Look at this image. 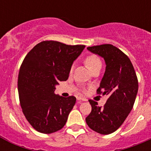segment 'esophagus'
Masks as SVG:
<instances>
[{
	"instance_id": "obj_1",
	"label": "esophagus",
	"mask_w": 151,
	"mask_h": 151,
	"mask_svg": "<svg viewBox=\"0 0 151 151\" xmlns=\"http://www.w3.org/2000/svg\"><path fill=\"white\" fill-rule=\"evenodd\" d=\"M78 100L79 101H86V99H85V98H82V97H78Z\"/></svg>"
}]
</instances>
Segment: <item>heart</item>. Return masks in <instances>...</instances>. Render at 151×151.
I'll return each mask as SVG.
<instances>
[{
	"label": "heart",
	"instance_id": "heart-1",
	"mask_svg": "<svg viewBox=\"0 0 151 151\" xmlns=\"http://www.w3.org/2000/svg\"><path fill=\"white\" fill-rule=\"evenodd\" d=\"M85 63L90 68V69L92 72L94 71V69L101 67V66H102V62H101V59L96 54H88V55L85 57ZM73 68H74V66L72 65L70 69H69V73H73Z\"/></svg>",
	"mask_w": 151,
	"mask_h": 151
}]
</instances>
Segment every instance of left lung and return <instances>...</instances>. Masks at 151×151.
I'll list each match as a JSON object with an SVG mask.
<instances>
[{"mask_svg": "<svg viewBox=\"0 0 151 151\" xmlns=\"http://www.w3.org/2000/svg\"><path fill=\"white\" fill-rule=\"evenodd\" d=\"M87 49L106 62V71L97 94H106L109 98L103 106L89 100L91 112L85 120L96 132L111 134L122 125L134 106L138 90V78L128 56L116 47L105 44Z\"/></svg>", "mask_w": 151, "mask_h": 151, "instance_id": "obj_1", "label": "left lung"}]
</instances>
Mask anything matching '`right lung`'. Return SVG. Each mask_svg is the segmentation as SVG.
Segmentation results:
<instances>
[{"mask_svg":"<svg viewBox=\"0 0 151 151\" xmlns=\"http://www.w3.org/2000/svg\"><path fill=\"white\" fill-rule=\"evenodd\" d=\"M85 47L43 41L24 58L18 76L19 98L24 116L36 131L50 134L66 124L76 98L57 95L55 86L67 80L73 61Z\"/></svg>","mask_w":151,"mask_h":151,"instance_id":"obj_1","label":"right lung"}]
</instances>
